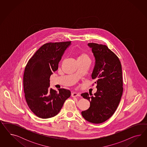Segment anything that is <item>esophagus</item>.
<instances>
[{
    "instance_id": "1",
    "label": "esophagus",
    "mask_w": 147,
    "mask_h": 147,
    "mask_svg": "<svg viewBox=\"0 0 147 147\" xmlns=\"http://www.w3.org/2000/svg\"><path fill=\"white\" fill-rule=\"evenodd\" d=\"M80 96V95L79 94L76 93H73L71 94V96L73 98H76V97Z\"/></svg>"
}]
</instances>
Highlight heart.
I'll return each instance as SVG.
<instances>
[{
  "label": "heart",
  "mask_w": 147,
  "mask_h": 147,
  "mask_svg": "<svg viewBox=\"0 0 147 147\" xmlns=\"http://www.w3.org/2000/svg\"><path fill=\"white\" fill-rule=\"evenodd\" d=\"M81 59H89V57L87 54L85 53L80 54L78 57V60H81Z\"/></svg>",
  "instance_id": "obj_1"
}]
</instances>
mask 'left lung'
<instances>
[{
    "label": "left lung",
    "mask_w": 147,
    "mask_h": 147,
    "mask_svg": "<svg viewBox=\"0 0 147 147\" xmlns=\"http://www.w3.org/2000/svg\"><path fill=\"white\" fill-rule=\"evenodd\" d=\"M95 58L92 78L96 80L97 91L84 93L81 96L90 101L89 108L81 112L86 120L101 123L114 114L123 93L122 72L120 61L106 45L89 43Z\"/></svg>",
    "instance_id": "1"
}]
</instances>
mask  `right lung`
Instances as JSON below:
<instances>
[{"instance_id": "obj_1", "label": "right lung", "mask_w": 147, "mask_h": 147, "mask_svg": "<svg viewBox=\"0 0 147 147\" xmlns=\"http://www.w3.org/2000/svg\"><path fill=\"white\" fill-rule=\"evenodd\" d=\"M71 41L43 45L27 62L23 78L27 103L38 117L49 119L57 115L71 96L69 90L59 92L49 88V78L58 69L59 62Z\"/></svg>"}]
</instances>
